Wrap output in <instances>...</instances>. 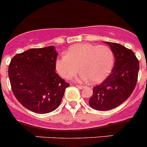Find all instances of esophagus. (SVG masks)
Returning a JSON list of instances; mask_svg holds the SVG:
<instances>
[{
  "label": "esophagus",
  "mask_w": 147,
  "mask_h": 147,
  "mask_svg": "<svg viewBox=\"0 0 147 147\" xmlns=\"http://www.w3.org/2000/svg\"><path fill=\"white\" fill-rule=\"evenodd\" d=\"M76 87L78 88H79V89H80V90L83 89V88H84V86H82V85H76Z\"/></svg>",
  "instance_id": "1"
}]
</instances>
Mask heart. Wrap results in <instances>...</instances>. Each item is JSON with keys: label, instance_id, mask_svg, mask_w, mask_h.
<instances>
[{"label": "heart", "instance_id": "b5f03b06", "mask_svg": "<svg viewBox=\"0 0 147 147\" xmlns=\"http://www.w3.org/2000/svg\"><path fill=\"white\" fill-rule=\"evenodd\" d=\"M114 65V55L108 47L90 44L72 45L57 59L55 67L65 79H69L80 70L75 81L98 84L105 80Z\"/></svg>", "mask_w": 147, "mask_h": 147}]
</instances>
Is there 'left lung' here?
I'll list each match as a JSON object with an SVG mask.
<instances>
[{"instance_id":"8db88e82","label":"left lung","mask_w":147,"mask_h":147,"mask_svg":"<svg viewBox=\"0 0 147 147\" xmlns=\"http://www.w3.org/2000/svg\"><path fill=\"white\" fill-rule=\"evenodd\" d=\"M113 52L114 67L111 75L93 88L89 105L98 111H108L123 103L133 92L137 82L139 63L131 49L119 44L105 42Z\"/></svg>"}]
</instances>
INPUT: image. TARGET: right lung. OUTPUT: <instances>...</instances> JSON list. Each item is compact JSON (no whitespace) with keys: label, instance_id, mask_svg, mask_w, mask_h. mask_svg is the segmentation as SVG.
<instances>
[{"label":"right lung","instance_id":"1","mask_svg":"<svg viewBox=\"0 0 147 147\" xmlns=\"http://www.w3.org/2000/svg\"><path fill=\"white\" fill-rule=\"evenodd\" d=\"M57 52L53 46L34 48L18 54L8 67V77L16 98L37 113H47L59 107L69 87L55 72Z\"/></svg>","mask_w":147,"mask_h":147}]
</instances>
